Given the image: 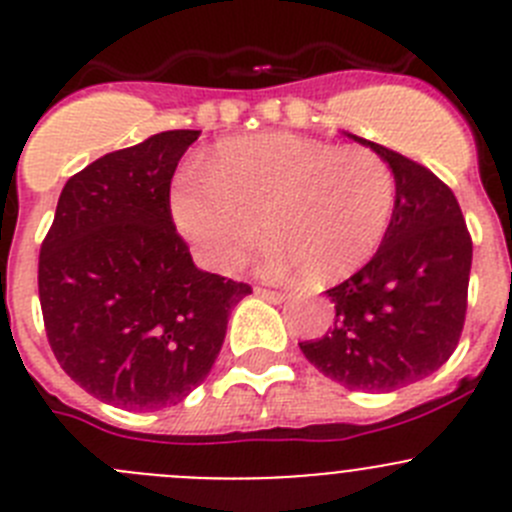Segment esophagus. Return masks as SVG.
<instances>
[{
	"instance_id": "esophagus-1",
	"label": "esophagus",
	"mask_w": 512,
	"mask_h": 512,
	"mask_svg": "<svg viewBox=\"0 0 512 512\" xmlns=\"http://www.w3.org/2000/svg\"><path fill=\"white\" fill-rule=\"evenodd\" d=\"M256 294H259V297H264V299H269V302H274V304H281L284 299H287V294L274 292V289H256Z\"/></svg>"
}]
</instances>
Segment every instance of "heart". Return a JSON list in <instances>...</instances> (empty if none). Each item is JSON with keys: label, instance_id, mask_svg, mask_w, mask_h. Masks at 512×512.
<instances>
[{"label": "heart", "instance_id": "heart-1", "mask_svg": "<svg viewBox=\"0 0 512 512\" xmlns=\"http://www.w3.org/2000/svg\"><path fill=\"white\" fill-rule=\"evenodd\" d=\"M393 205L396 180L381 154L289 131L220 144L205 177L182 175L172 190V218L210 269H238L261 220L271 238L264 269H302L312 281L363 269L386 238Z\"/></svg>", "mask_w": 512, "mask_h": 512}]
</instances>
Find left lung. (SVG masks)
<instances>
[{
  "mask_svg": "<svg viewBox=\"0 0 512 512\" xmlns=\"http://www.w3.org/2000/svg\"><path fill=\"white\" fill-rule=\"evenodd\" d=\"M348 137L386 159L396 205L373 259L327 289L335 327L299 348L350 391H396L442 368L457 348L472 238L454 192L434 172L383 144Z\"/></svg>",
  "mask_w": 512,
  "mask_h": 512,
  "instance_id": "obj_1",
  "label": "left lung"
}]
</instances>
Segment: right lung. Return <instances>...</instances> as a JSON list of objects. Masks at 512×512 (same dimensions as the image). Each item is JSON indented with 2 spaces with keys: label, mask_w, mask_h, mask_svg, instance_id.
Listing matches in <instances>:
<instances>
[{
  "label": "right lung",
  "mask_w": 512,
  "mask_h": 512,
  "mask_svg": "<svg viewBox=\"0 0 512 512\" xmlns=\"http://www.w3.org/2000/svg\"><path fill=\"white\" fill-rule=\"evenodd\" d=\"M200 131L103 154L70 177L40 246L37 289L60 368L126 411L180 403L208 378L231 309L251 287L198 269L170 185Z\"/></svg>",
  "instance_id": "1"
}]
</instances>
